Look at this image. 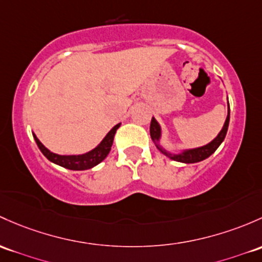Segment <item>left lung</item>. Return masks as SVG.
Masks as SVG:
<instances>
[{
    "instance_id": "obj_1",
    "label": "left lung",
    "mask_w": 262,
    "mask_h": 262,
    "mask_svg": "<svg viewBox=\"0 0 262 262\" xmlns=\"http://www.w3.org/2000/svg\"><path fill=\"white\" fill-rule=\"evenodd\" d=\"M228 123H230V105H228V113H227V118H226V122L224 124V126H222L221 132H220L219 136H217L216 138L212 140V142L208 143V144L203 145V147L193 148V149H186L182 153H178V154L167 152V150L159 144L162 130H161V125H159L158 122H157L154 118H152V122H150L149 132H150V137H152V140L156 143L157 148H158L164 156H167L168 158L173 159V161L182 162V163H197V162H201L203 161V159L208 158L211 154L216 152V149L220 147V144L224 142L226 133H227V129H228Z\"/></svg>"
}]
</instances>
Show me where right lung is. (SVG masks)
<instances>
[{
	"label": "right lung",
	"instance_id": "right-lung-1",
	"mask_svg": "<svg viewBox=\"0 0 262 262\" xmlns=\"http://www.w3.org/2000/svg\"><path fill=\"white\" fill-rule=\"evenodd\" d=\"M120 126V123L117 124L112 130L109 132L105 136V138L100 142V144L98 147H95L94 149L90 150V152L79 154V156H60V154L52 153L51 150H49L40 140L37 139V137L34 134L35 142H36L38 149L41 150V153L52 162V163L57 164V166H61L64 168L71 170H85L90 169V168L95 167L96 164H99L100 162H103L106 158L110 149H112L113 140H114V136L117 133V129Z\"/></svg>",
	"mask_w": 262,
	"mask_h": 262
}]
</instances>
